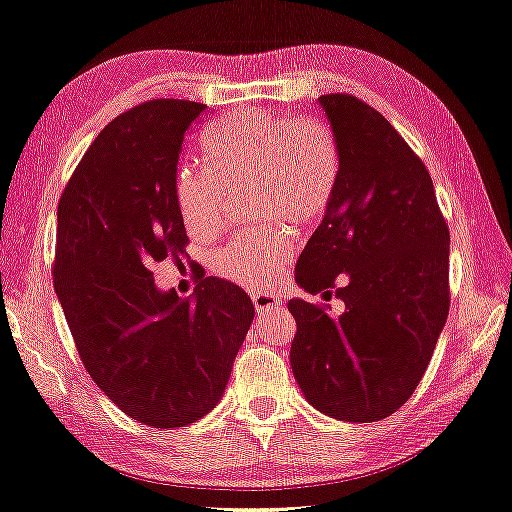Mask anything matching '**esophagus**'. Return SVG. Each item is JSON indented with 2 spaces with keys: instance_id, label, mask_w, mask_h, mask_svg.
<instances>
[{
  "instance_id": "34e87169",
  "label": "esophagus",
  "mask_w": 512,
  "mask_h": 512,
  "mask_svg": "<svg viewBox=\"0 0 512 512\" xmlns=\"http://www.w3.org/2000/svg\"><path fill=\"white\" fill-rule=\"evenodd\" d=\"M253 303L257 312H269V310H278L282 308V296L276 292H257L253 294Z\"/></svg>"
}]
</instances>
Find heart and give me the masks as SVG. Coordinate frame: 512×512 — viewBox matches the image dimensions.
<instances>
[{"label":"heart","instance_id":"1","mask_svg":"<svg viewBox=\"0 0 512 512\" xmlns=\"http://www.w3.org/2000/svg\"><path fill=\"white\" fill-rule=\"evenodd\" d=\"M207 170L186 167L177 179V204L197 236L220 230L227 193L257 186L259 218H287L308 225L331 204L338 181V149L317 121H292L264 110L234 112L211 124L202 137ZM294 255L282 227L236 234L216 253L223 278L259 287L278 278Z\"/></svg>","mask_w":512,"mask_h":512}]
</instances>
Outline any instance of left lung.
Segmentation results:
<instances>
[{
    "label": "left lung",
    "instance_id": "1",
    "mask_svg": "<svg viewBox=\"0 0 512 512\" xmlns=\"http://www.w3.org/2000/svg\"><path fill=\"white\" fill-rule=\"evenodd\" d=\"M338 149V181L322 225L296 262L308 294L345 303L289 301L296 335L289 363L312 407L375 423L411 398L441 331L451 289V234L437 195L402 135L349 94L319 96Z\"/></svg>",
    "mask_w": 512,
    "mask_h": 512
}]
</instances>
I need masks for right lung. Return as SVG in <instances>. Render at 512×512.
Here are the masks:
<instances>
[{
    "mask_svg": "<svg viewBox=\"0 0 512 512\" xmlns=\"http://www.w3.org/2000/svg\"><path fill=\"white\" fill-rule=\"evenodd\" d=\"M202 103L156 98L119 114L75 167L57 209L55 292L89 377L142 425L183 427L223 398L253 324L250 296L204 273L179 299L154 264H181L183 140Z\"/></svg>",
    "mask_w": 512,
    "mask_h": 512,
    "instance_id": "1",
    "label": "right lung"
}]
</instances>
